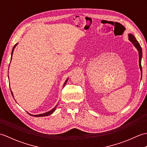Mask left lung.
I'll use <instances>...</instances> for the list:
<instances>
[{
    "instance_id": "1",
    "label": "left lung",
    "mask_w": 147,
    "mask_h": 147,
    "mask_svg": "<svg viewBox=\"0 0 147 147\" xmlns=\"http://www.w3.org/2000/svg\"><path fill=\"white\" fill-rule=\"evenodd\" d=\"M128 37H129V40L131 42L134 46L135 47L136 49H137V51H138V55H139V66L140 68V71H141V74L142 75V64H141V62H142V47L140 46V43L138 42L137 41L136 39L135 38V37L132 34H128ZM142 77L141 76V80H142Z\"/></svg>"
}]
</instances>
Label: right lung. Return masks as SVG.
Masks as SVG:
<instances>
[{
    "label": "right lung",
    "instance_id": "right-lung-1",
    "mask_svg": "<svg viewBox=\"0 0 147 147\" xmlns=\"http://www.w3.org/2000/svg\"><path fill=\"white\" fill-rule=\"evenodd\" d=\"M18 45V43H16V44L14 46V47H13V49H12V52H11V59H12V54H13V51H14V49H15V47H16V45ZM67 80H68V79H67L66 80H65V83H64V86L65 85V84H66V83H67ZM11 89V88H10ZM11 93H12V96H13V94H12V91H11ZM14 97V96H13ZM57 105H58V104L56 105L55 106V107L54 108H53L52 110H51L50 111H49V112H45V113H43V114H38V115H32V114H30V113H28V114H30V115H32V116H34V117H43V116H47V115H51V114H52L53 112H54V111H55V110L56 109V108H57Z\"/></svg>",
    "mask_w": 147,
    "mask_h": 147
}]
</instances>
